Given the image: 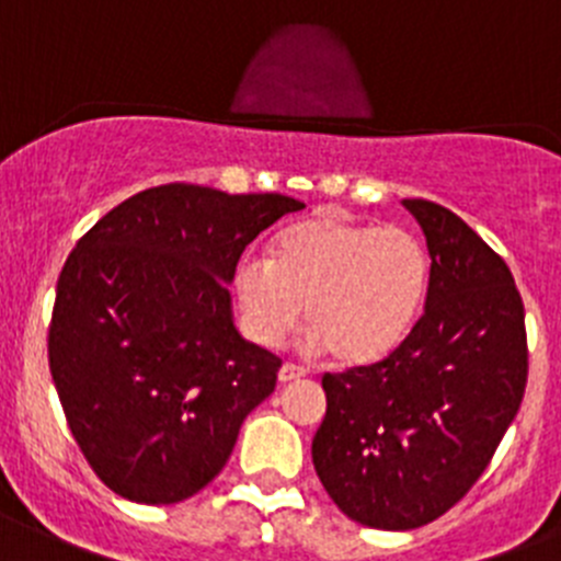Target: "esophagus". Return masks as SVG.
<instances>
[{
    "label": "esophagus",
    "instance_id": "1",
    "mask_svg": "<svg viewBox=\"0 0 561 561\" xmlns=\"http://www.w3.org/2000/svg\"><path fill=\"white\" fill-rule=\"evenodd\" d=\"M301 376H305V370L296 368V365H290V363H285V365H282V368H279V381H282V385H287V381L301 379Z\"/></svg>",
    "mask_w": 561,
    "mask_h": 561
}]
</instances>
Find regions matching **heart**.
Masks as SVG:
<instances>
[{
    "instance_id": "1",
    "label": "heart",
    "mask_w": 561,
    "mask_h": 561,
    "mask_svg": "<svg viewBox=\"0 0 561 561\" xmlns=\"http://www.w3.org/2000/svg\"><path fill=\"white\" fill-rule=\"evenodd\" d=\"M432 254L404 227L318 213L282 229L271 260L245 254L232 274L243 332L279 345L305 307L307 348L363 368L390 357L421 318Z\"/></svg>"
}]
</instances>
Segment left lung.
Masks as SVG:
<instances>
[{
    "instance_id": "8db88e82",
    "label": "left lung",
    "mask_w": 561,
    "mask_h": 561,
    "mask_svg": "<svg viewBox=\"0 0 561 561\" xmlns=\"http://www.w3.org/2000/svg\"><path fill=\"white\" fill-rule=\"evenodd\" d=\"M432 254L426 310L381 363L323 376L312 465L343 515L407 531L446 515L493 459L528 376L512 271L451 209L404 198Z\"/></svg>"
}]
</instances>
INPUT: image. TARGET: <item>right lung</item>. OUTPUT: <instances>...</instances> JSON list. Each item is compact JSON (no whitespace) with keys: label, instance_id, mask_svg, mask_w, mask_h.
Instances as JSON below:
<instances>
[{"label":"right lung","instance_id":"add662e5","mask_svg":"<svg viewBox=\"0 0 561 561\" xmlns=\"http://www.w3.org/2000/svg\"><path fill=\"white\" fill-rule=\"evenodd\" d=\"M301 207L282 193L174 182L110 209L68 254L49 370L113 493L180 504L221 473L282 365L240 337L227 285L245 245Z\"/></svg>","mask_w":561,"mask_h":561}]
</instances>
